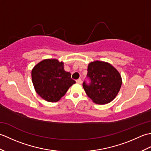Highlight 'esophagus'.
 Returning a JSON list of instances; mask_svg holds the SVG:
<instances>
[{
  "mask_svg": "<svg viewBox=\"0 0 151 151\" xmlns=\"http://www.w3.org/2000/svg\"><path fill=\"white\" fill-rule=\"evenodd\" d=\"M76 83H78V84H81V83H82V80L81 78H79L78 80H76Z\"/></svg>",
  "mask_w": 151,
  "mask_h": 151,
  "instance_id": "1",
  "label": "esophagus"
}]
</instances>
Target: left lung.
<instances>
[{
    "mask_svg": "<svg viewBox=\"0 0 151 151\" xmlns=\"http://www.w3.org/2000/svg\"><path fill=\"white\" fill-rule=\"evenodd\" d=\"M87 77L83 88L88 97L95 103L105 104L116 97L122 84L121 76L111 64L95 61L88 65Z\"/></svg>",
    "mask_w": 151,
    "mask_h": 151,
    "instance_id": "obj_1",
    "label": "left lung"
}]
</instances>
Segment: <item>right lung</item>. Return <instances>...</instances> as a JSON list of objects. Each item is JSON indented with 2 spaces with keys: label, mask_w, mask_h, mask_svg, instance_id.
Returning a JSON list of instances; mask_svg holds the SVG:
<instances>
[{
  "label": "right lung",
  "mask_w": 151,
  "mask_h": 151,
  "mask_svg": "<svg viewBox=\"0 0 151 151\" xmlns=\"http://www.w3.org/2000/svg\"><path fill=\"white\" fill-rule=\"evenodd\" d=\"M32 80L37 93L44 100L57 102L76 82L69 72L63 69V63L47 59L37 63L32 70Z\"/></svg>",
  "instance_id": "add662e5"
}]
</instances>
